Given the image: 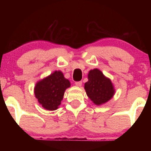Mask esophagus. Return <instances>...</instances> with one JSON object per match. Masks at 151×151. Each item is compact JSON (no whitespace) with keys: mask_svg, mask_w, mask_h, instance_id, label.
<instances>
[{"mask_svg":"<svg viewBox=\"0 0 151 151\" xmlns=\"http://www.w3.org/2000/svg\"><path fill=\"white\" fill-rule=\"evenodd\" d=\"M76 86H82V82L80 81V82H76Z\"/></svg>","mask_w":151,"mask_h":151,"instance_id":"esophagus-1","label":"esophagus"}]
</instances>
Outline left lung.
Returning <instances> with one entry per match:
<instances>
[{
	"label": "left lung",
	"mask_w": 151,
	"mask_h": 151,
	"mask_svg": "<svg viewBox=\"0 0 151 151\" xmlns=\"http://www.w3.org/2000/svg\"><path fill=\"white\" fill-rule=\"evenodd\" d=\"M84 89L90 100L98 106L109 102L115 93L110 78L106 77L98 69H91L88 72Z\"/></svg>",
	"instance_id": "obj_1"
}]
</instances>
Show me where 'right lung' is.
Listing matches in <instances>:
<instances>
[{
	"label": "right lung",
	"instance_id": "1",
	"mask_svg": "<svg viewBox=\"0 0 151 151\" xmlns=\"http://www.w3.org/2000/svg\"><path fill=\"white\" fill-rule=\"evenodd\" d=\"M71 86L61 71H55L39 80L34 86V95L42 108L55 111L59 108L67 88Z\"/></svg>",
	"mask_w": 151,
	"mask_h": 151
}]
</instances>
